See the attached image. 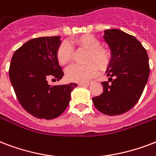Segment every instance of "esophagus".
I'll return each instance as SVG.
<instances>
[{
    "label": "esophagus",
    "mask_w": 156,
    "mask_h": 156,
    "mask_svg": "<svg viewBox=\"0 0 156 156\" xmlns=\"http://www.w3.org/2000/svg\"><path fill=\"white\" fill-rule=\"evenodd\" d=\"M78 85H79V86L87 87V86H89V85H91V83H79Z\"/></svg>",
    "instance_id": "1"
}]
</instances>
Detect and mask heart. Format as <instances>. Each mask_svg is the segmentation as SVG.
Segmentation results:
<instances>
[{"mask_svg":"<svg viewBox=\"0 0 156 156\" xmlns=\"http://www.w3.org/2000/svg\"><path fill=\"white\" fill-rule=\"evenodd\" d=\"M70 44L76 45L80 48L88 51L86 65H73L65 72V77L70 82L86 83L95 77L98 73V67L105 69L109 65L111 55L109 50L101 47L99 40L91 35H83L78 37ZM69 42H63L57 50L56 57L59 65H65L69 62L73 56V48ZM95 62V65L93 63Z\"/></svg>","mask_w":156,"mask_h":156,"instance_id":"obj_1","label":"heart"}]
</instances>
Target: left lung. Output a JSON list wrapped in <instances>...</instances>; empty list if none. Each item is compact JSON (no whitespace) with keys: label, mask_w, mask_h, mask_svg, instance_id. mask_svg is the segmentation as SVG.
Segmentation results:
<instances>
[{"label":"left lung","mask_w":156,"mask_h":156,"mask_svg":"<svg viewBox=\"0 0 156 156\" xmlns=\"http://www.w3.org/2000/svg\"><path fill=\"white\" fill-rule=\"evenodd\" d=\"M103 38L110 49V78L102 82L103 93L92 102L100 112L115 116L131 110L140 99L149 78V58L135 37L119 29L105 30Z\"/></svg>","instance_id":"obj_1"}]
</instances>
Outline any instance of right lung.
<instances>
[{"label": "right lung", "mask_w": 156, "mask_h": 156, "mask_svg": "<svg viewBox=\"0 0 156 156\" xmlns=\"http://www.w3.org/2000/svg\"><path fill=\"white\" fill-rule=\"evenodd\" d=\"M60 37L31 39L16 50L9 76L18 101L24 110L37 119H52L69 104L76 83L51 87L50 78L59 81L64 75L57 60Z\"/></svg>", "instance_id": "add662e5"}]
</instances>
